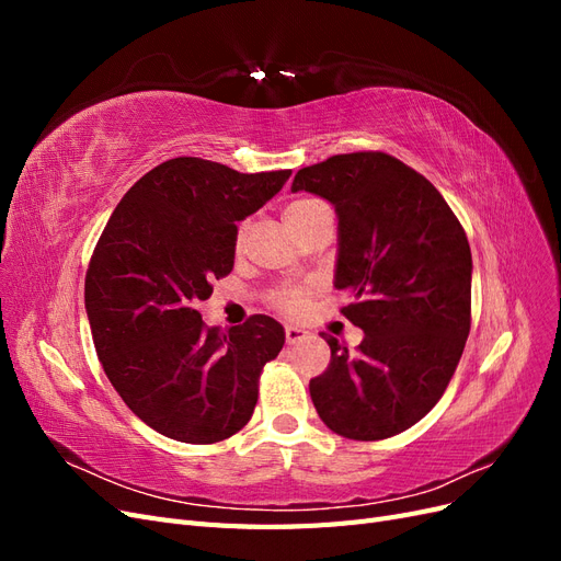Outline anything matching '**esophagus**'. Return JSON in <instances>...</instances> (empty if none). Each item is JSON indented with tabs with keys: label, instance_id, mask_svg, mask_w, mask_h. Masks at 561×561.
<instances>
[{
	"label": "esophagus",
	"instance_id": "obj_1",
	"mask_svg": "<svg viewBox=\"0 0 561 561\" xmlns=\"http://www.w3.org/2000/svg\"><path fill=\"white\" fill-rule=\"evenodd\" d=\"M307 336H309L307 330L295 328V325H287V328H285V342H287V344H299V342H304V339H307Z\"/></svg>",
	"mask_w": 561,
	"mask_h": 561
}]
</instances>
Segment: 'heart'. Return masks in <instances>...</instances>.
I'll return each instance as SVG.
<instances>
[{
  "label": "heart",
  "mask_w": 561,
  "mask_h": 561,
  "mask_svg": "<svg viewBox=\"0 0 561 561\" xmlns=\"http://www.w3.org/2000/svg\"><path fill=\"white\" fill-rule=\"evenodd\" d=\"M320 201L316 198H299V201H293L290 206L285 208V219L287 225L295 227L299 219L307 215L311 208H316ZM245 231H248V225H243L239 229V243L245 239ZM311 297V287L309 285H301V283H293V285H283L278 287V290L271 295V304L274 307L285 313V316H299L304 311V307H307V301Z\"/></svg>",
  "instance_id": "b5f03b06"
}]
</instances>
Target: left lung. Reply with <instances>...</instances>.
<instances>
[{"label":"left lung","mask_w":561,"mask_h":561,"mask_svg":"<svg viewBox=\"0 0 561 561\" xmlns=\"http://www.w3.org/2000/svg\"><path fill=\"white\" fill-rule=\"evenodd\" d=\"M293 192L330 201L339 219L334 287L365 332L358 353L325 339L332 360L309 390L330 431L360 443L393 437L443 398L470 332L472 257L435 186L383 151L301 168Z\"/></svg>","instance_id":"left-lung-1"}]
</instances>
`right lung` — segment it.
Returning <instances> with one entry per match:
<instances>
[{
    "label": "right lung",
    "mask_w": 561,
    "mask_h": 561,
    "mask_svg": "<svg viewBox=\"0 0 561 561\" xmlns=\"http://www.w3.org/2000/svg\"><path fill=\"white\" fill-rule=\"evenodd\" d=\"M290 175L171 159L130 186L93 250L83 299L98 358L128 410L178 443L239 433L257 404L262 367L285 344L274 318L252 316L225 334L196 304L233 268L236 222Z\"/></svg>",
    "instance_id": "right-lung-1"
}]
</instances>
